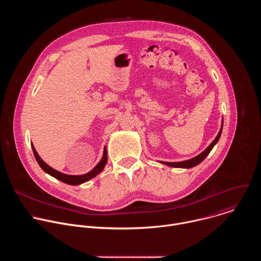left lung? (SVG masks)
Returning <instances> with one entry per match:
<instances>
[{"label": "left lung", "mask_w": 261, "mask_h": 261, "mask_svg": "<svg viewBox=\"0 0 261 261\" xmlns=\"http://www.w3.org/2000/svg\"><path fill=\"white\" fill-rule=\"evenodd\" d=\"M222 127H223V122H222ZM222 127L217 135V137L214 139V141L205 148V150L199 154L198 156H196L195 158H192L190 160H187V161H181V162H162L163 164H166L168 166H171V167H180V168H191V167H194L196 165H198L201 161H203L205 159V157L210 154V152L212 151V148L214 147V145L218 142L220 136H221V133H222Z\"/></svg>", "instance_id": "1"}]
</instances>
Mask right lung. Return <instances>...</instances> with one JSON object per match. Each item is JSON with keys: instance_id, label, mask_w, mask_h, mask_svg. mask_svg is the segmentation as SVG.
<instances>
[{"instance_id": "1", "label": "right lung", "mask_w": 261, "mask_h": 261, "mask_svg": "<svg viewBox=\"0 0 261 261\" xmlns=\"http://www.w3.org/2000/svg\"><path fill=\"white\" fill-rule=\"evenodd\" d=\"M32 148H33L34 156H35L37 162H38V164L40 165V167H41L46 173L50 174L51 176L56 177L57 179H59V180H61V181H63V182H66V184H68V185H80V184H83V182H85V181H87V180L93 178L94 176H96L97 174H99V173L103 170V168H104V166H105V164H106V162H107V151H106V147H104V153H103V157H102L101 161H100L90 172H88V173H86V174H83V175H69V174H65V173H62V172H60V171H57L56 169H54V168H51L50 166H48V165L39 157V155L37 154V152H36V150H35V147H34L33 144H32Z\"/></svg>"}]
</instances>
